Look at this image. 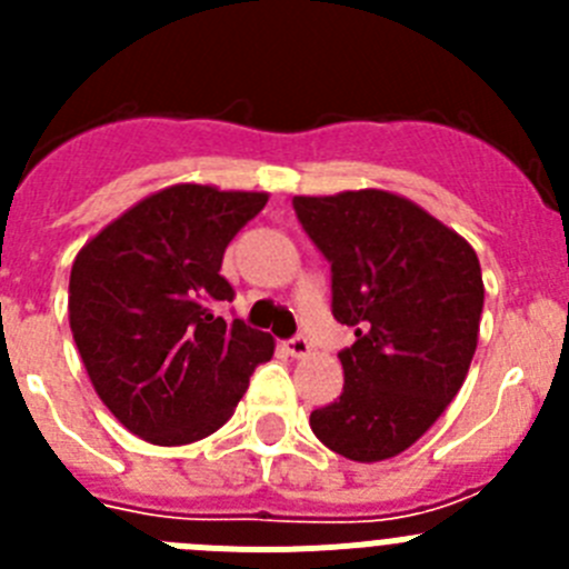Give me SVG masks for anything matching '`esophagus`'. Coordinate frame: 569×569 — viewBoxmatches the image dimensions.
Wrapping results in <instances>:
<instances>
[{
    "label": "esophagus",
    "mask_w": 569,
    "mask_h": 569,
    "mask_svg": "<svg viewBox=\"0 0 569 569\" xmlns=\"http://www.w3.org/2000/svg\"><path fill=\"white\" fill-rule=\"evenodd\" d=\"M284 347H288V353L293 356V359H305V356H310V350H313V345H310L305 336H293Z\"/></svg>",
    "instance_id": "1"
}]
</instances>
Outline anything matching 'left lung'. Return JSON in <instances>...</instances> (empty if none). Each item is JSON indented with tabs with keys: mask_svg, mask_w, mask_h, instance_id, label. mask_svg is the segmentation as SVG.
Wrapping results in <instances>:
<instances>
[{
	"mask_svg": "<svg viewBox=\"0 0 569 569\" xmlns=\"http://www.w3.org/2000/svg\"><path fill=\"white\" fill-rule=\"evenodd\" d=\"M333 270V316L356 330L345 390L310 413L316 439L350 461L405 453L456 399L479 345L485 281L476 250L390 190L293 196Z\"/></svg>",
	"mask_w": 569,
	"mask_h": 569,
	"instance_id": "1",
	"label": "left lung"
}]
</instances>
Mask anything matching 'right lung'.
Instances as JSON below:
<instances>
[{
  "mask_svg": "<svg viewBox=\"0 0 569 569\" xmlns=\"http://www.w3.org/2000/svg\"><path fill=\"white\" fill-rule=\"evenodd\" d=\"M268 193L182 182L144 196L73 259L70 333L90 385L130 433L179 447L233 416L273 336L224 321V248Z\"/></svg>",
  "mask_w": 569,
  "mask_h": 569,
  "instance_id": "add662e5",
  "label": "right lung"
}]
</instances>
